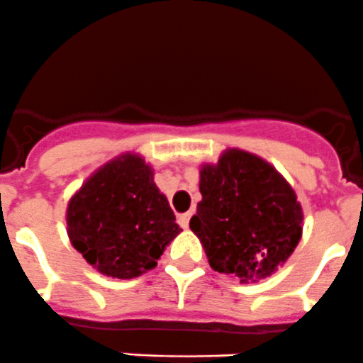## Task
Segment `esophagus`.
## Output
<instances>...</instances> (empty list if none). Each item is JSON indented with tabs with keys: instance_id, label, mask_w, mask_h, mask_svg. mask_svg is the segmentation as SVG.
Returning a JSON list of instances; mask_svg holds the SVG:
<instances>
[{
	"instance_id": "1",
	"label": "esophagus",
	"mask_w": 363,
	"mask_h": 363,
	"mask_svg": "<svg viewBox=\"0 0 363 363\" xmlns=\"http://www.w3.org/2000/svg\"><path fill=\"white\" fill-rule=\"evenodd\" d=\"M190 217H192V211H186V213L178 215V224H180L183 229H186V228H189Z\"/></svg>"
}]
</instances>
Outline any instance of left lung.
Masks as SVG:
<instances>
[{
	"instance_id": "1",
	"label": "left lung",
	"mask_w": 363,
	"mask_h": 363,
	"mask_svg": "<svg viewBox=\"0 0 363 363\" xmlns=\"http://www.w3.org/2000/svg\"><path fill=\"white\" fill-rule=\"evenodd\" d=\"M203 199L190 218L208 263L240 282L270 277L302 238L303 211L295 190L272 164L229 148L199 171Z\"/></svg>"
}]
</instances>
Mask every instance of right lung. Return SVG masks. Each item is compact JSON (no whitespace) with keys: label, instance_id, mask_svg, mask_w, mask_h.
<instances>
[{"label":"right lung","instance_id":"obj_1","mask_svg":"<svg viewBox=\"0 0 363 363\" xmlns=\"http://www.w3.org/2000/svg\"><path fill=\"white\" fill-rule=\"evenodd\" d=\"M67 225L74 249L100 274L116 279L155 268L182 231L152 166L138 153L116 157L82 183L68 201Z\"/></svg>","mask_w":363,"mask_h":363}]
</instances>
